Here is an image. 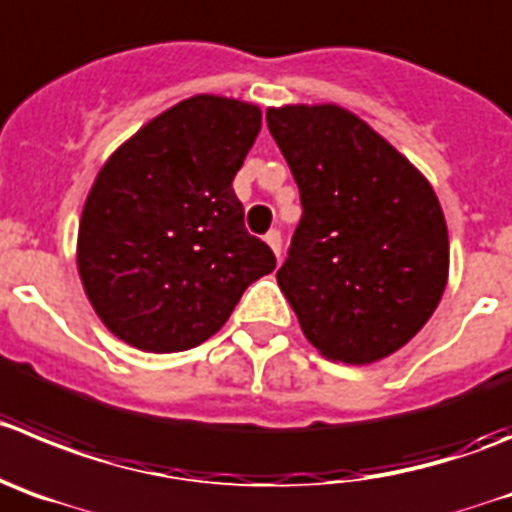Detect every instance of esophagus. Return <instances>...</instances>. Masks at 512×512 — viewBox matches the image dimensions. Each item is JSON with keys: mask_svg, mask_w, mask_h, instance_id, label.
<instances>
[{"mask_svg": "<svg viewBox=\"0 0 512 512\" xmlns=\"http://www.w3.org/2000/svg\"><path fill=\"white\" fill-rule=\"evenodd\" d=\"M265 242L272 247L275 257H278V260H280V252H283V237H280L278 229H270V232L265 234Z\"/></svg>", "mask_w": 512, "mask_h": 512, "instance_id": "esophagus-1", "label": "esophagus"}]
</instances>
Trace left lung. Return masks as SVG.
<instances>
[{
  "instance_id": "obj_1",
  "label": "left lung",
  "mask_w": 512,
  "mask_h": 512,
  "mask_svg": "<svg viewBox=\"0 0 512 512\" xmlns=\"http://www.w3.org/2000/svg\"><path fill=\"white\" fill-rule=\"evenodd\" d=\"M303 217L278 285L331 361L374 364L412 341L447 285L450 237L432 184L341 105L267 108Z\"/></svg>"
}]
</instances>
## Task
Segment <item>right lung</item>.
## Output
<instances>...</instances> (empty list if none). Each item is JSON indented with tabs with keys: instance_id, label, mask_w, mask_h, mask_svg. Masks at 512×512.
<instances>
[{
	"instance_id": "1",
	"label": "right lung",
	"mask_w": 512,
	"mask_h": 512,
	"mask_svg": "<svg viewBox=\"0 0 512 512\" xmlns=\"http://www.w3.org/2000/svg\"><path fill=\"white\" fill-rule=\"evenodd\" d=\"M260 126L257 105L194 95L105 161L80 217L78 272L113 336L151 353L199 346L275 270L232 189Z\"/></svg>"
}]
</instances>
